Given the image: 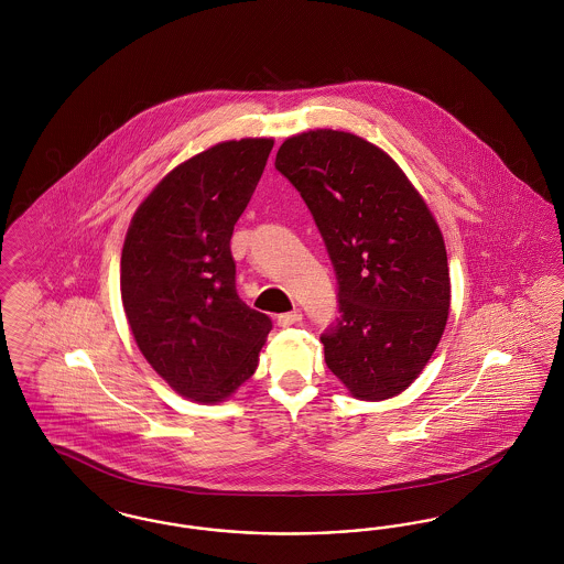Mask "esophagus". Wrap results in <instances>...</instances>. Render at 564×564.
Masks as SVG:
<instances>
[{"label":"esophagus","instance_id":"1","mask_svg":"<svg viewBox=\"0 0 564 564\" xmlns=\"http://www.w3.org/2000/svg\"><path fill=\"white\" fill-rule=\"evenodd\" d=\"M279 325L281 327H292V325H297V323L302 322V313L295 308L292 313H283V315H279Z\"/></svg>","mask_w":564,"mask_h":564}]
</instances>
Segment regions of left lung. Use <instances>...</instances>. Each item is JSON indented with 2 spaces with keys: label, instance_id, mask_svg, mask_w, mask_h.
<instances>
[{
  "label": "left lung",
  "instance_id": "obj_1",
  "mask_svg": "<svg viewBox=\"0 0 564 564\" xmlns=\"http://www.w3.org/2000/svg\"><path fill=\"white\" fill-rule=\"evenodd\" d=\"M274 166L304 198L336 272L340 317L322 334L327 368L352 398L402 393L451 308L446 247L430 207L398 162L345 131L294 134Z\"/></svg>",
  "mask_w": 564,
  "mask_h": 564
}]
</instances>
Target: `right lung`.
I'll return each instance as SVG.
<instances>
[{"label":"right lung","mask_w":564,"mask_h":564,"mask_svg":"<svg viewBox=\"0 0 564 564\" xmlns=\"http://www.w3.org/2000/svg\"><path fill=\"white\" fill-rule=\"evenodd\" d=\"M272 139L224 141L175 166L134 212L120 292L134 343L184 398L215 403L258 368L269 315L237 294L230 239Z\"/></svg>","instance_id":"1"}]
</instances>
